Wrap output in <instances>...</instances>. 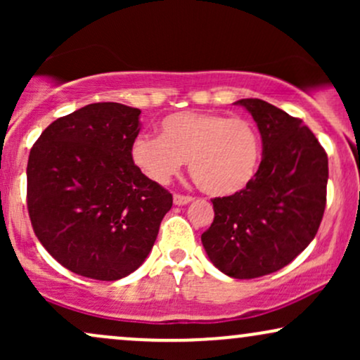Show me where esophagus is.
Wrapping results in <instances>:
<instances>
[{"mask_svg": "<svg viewBox=\"0 0 360 360\" xmlns=\"http://www.w3.org/2000/svg\"><path fill=\"white\" fill-rule=\"evenodd\" d=\"M193 201V196H186V194H174V205L177 206H183L188 205Z\"/></svg>", "mask_w": 360, "mask_h": 360, "instance_id": "1", "label": "esophagus"}]
</instances>
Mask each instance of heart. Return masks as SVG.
<instances>
[{
  "label": "heart",
  "mask_w": 360,
  "mask_h": 360,
  "mask_svg": "<svg viewBox=\"0 0 360 360\" xmlns=\"http://www.w3.org/2000/svg\"><path fill=\"white\" fill-rule=\"evenodd\" d=\"M160 137L140 135L131 160L148 179L166 184L189 160L194 183L212 196H233L252 184L262 162V140L247 118L179 111L159 123Z\"/></svg>",
  "instance_id": "1"
}]
</instances>
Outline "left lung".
Listing matches in <instances>:
<instances>
[{
  "instance_id": "obj_1",
  "label": "left lung",
  "mask_w": 360,
  "mask_h": 360,
  "mask_svg": "<svg viewBox=\"0 0 360 360\" xmlns=\"http://www.w3.org/2000/svg\"><path fill=\"white\" fill-rule=\"evenodd\" d=\"M235 105L257 123L262 162L249 188L212 200L214 220L201 242L223 274L254 279L283 269L315 238L326 205L328 157L300 118L257 98Z\"/></svg>"
}]
</instances>
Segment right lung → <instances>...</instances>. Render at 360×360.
Here are the masks:
<instances>
[{"label":"right lung","instance_id":"right-lung-1","mask_svg":"<svg viewBox=\"0 0 360 360\" xmlns=\"http://www.w3.org/2000/svg\"><path fill=\"white\" fill-rule=\"evenodd\" d=\"M140 110L93 103L57 118L34 143L27 206L45 250L65 269L117 281L154 247L172 194L131 160Z\"/></svg>","mask_w":360,"mask_h":360}]
</instances>
